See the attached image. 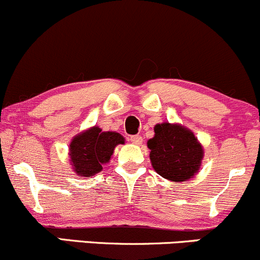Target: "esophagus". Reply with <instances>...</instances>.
I'll use <instances>...</instances> for the list:
<instances>
[{"mask_svg":"<svg viewBox=\"0 0 260 260\" xmlns=\"http://www.w3.org/2000/svg\"><path fill=\"white\" fill-rule=\"evenodd\" d=\"M130 141L135 145H141L142 144V138L140 135H133L130 136Z\"/></svg>","mask_w":260,"mask_h":260,"instance_id":"esophagus-1","label":"esophagus"}]
</instances>
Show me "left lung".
Returning <instances> with one entry per match:
<instances>
[{
	"label": "left lung",
	"mask_w": 260,
	"mask_h": 260,
	"mask_svg": "<svg viewBox=\"0 0 260 260\" xmlns=\"http://www.w3.org/2000/svg\"><path fill=\"white\" fill-rule=\"evenodd\" d=\"M147 146L152 167L166 179L183 182L199 171L203 148L194 134L180 125L157 124Z\"/></svg>",
	"instance_id": "8db88e82"
}]
</instances>
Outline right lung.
Wrapping results in <instances>:
<instances>
[{"label": "right lung", "mask_w": 260, "mask_h": 260, "mask_svg": "<svg viewBox=\"0 0 260 260\" xmlns=\"http://www.w3.org/2000/svg\"><path fill=\"white\" fill-rule=\"evenodd\" d=\"M124 144V138L118 133H103L99 127L84 131L72 140L70 157L76 173L91 177L102 171V165L109 162L115 146Z\"/></svg>", "instance_id": "obj_1"}]
</instances>
